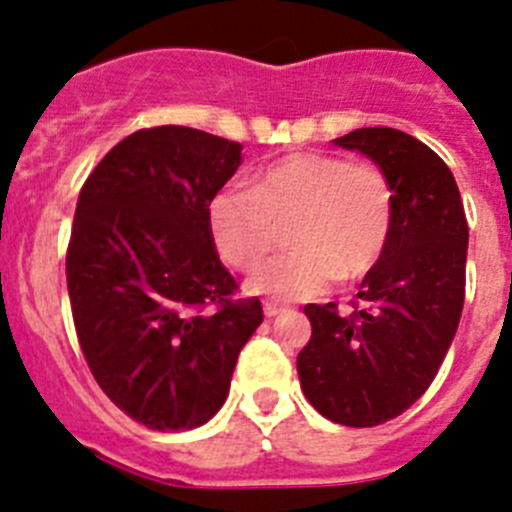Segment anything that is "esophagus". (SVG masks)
Here are the masks:
<instances>
[{"label":"esophagus","mask_w":512,"mask_h":512,"mask_svg":"<svg viewBox=\"0 0 512 512\" xmlns=\"http://www.w3.org/2000/svg\"><path fill=\"white\" fill-rule=\"evenodd\" d=\"M264 312H266V318H277V315L287 312V305H282V302H277V300H266Z\"/></svg>","instance_id":"obj_1"}]
</instances>
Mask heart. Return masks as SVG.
Returning a JSON list of instances; mask_svg holds the SVG:
<instances>
[{
  "label": "heart",
  "mask_w": 512,
  "mask_h": 512,
  "mask_svg": "<svg viewBox=\"0 0 512 512\" xmlns=\"http://www.w3.org/2000/svg\"><path fill=\"white\" fill-rule=\"evenodd\" d=\"M289 225V253L261 266L248 289L277 300L315 297L356 282L382 261L395 225V189L372 161L305 151L284 156L210 202V233L233 269L248 271L279 243Z\"/></svg>",
  "instance_id": "b5f03b06"
}]
</instances>
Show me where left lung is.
<instances>
[{
	"label": "left lung",
	"instance_id": "left-lung-1",
	"mask_svg": "<svg viewBox=\"0 0 512 512\" xmlns=\"http://www.w3.org/2000/svg\"><path fill=\"white\" fill-rule=\"evenodd\" d=\"M338 146L377 161L395 189V225L354 310L307 305L312 336L297 356L310 405L333 423L372 428L431 387L459 328L467 287V215L438 153L395 128H359Z\"/></svg>",
	"mask_w": 512,
	"mask_h": 512
}]
</instances>
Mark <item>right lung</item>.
Returning a JSON list of instances; mask_svg holds the SVG:
<instances>
[{"mask_svg": "<svg viewBox=\"0 0 512 512\" xmlns=\"http://www.w3.org/2000/svg\"><path fill=\"white\" fill-rule=\"evenodd\" d=\"M238 166L241 143L158 125L120 140L79 192L66 251L76 338L104 395L151 431L207 423L264 320L210 233V202Z\"/></svg>", "mask_w": 512, "mask_h": 512, "instance_id": "1", "label": "right lung"}]
</instances>
